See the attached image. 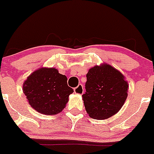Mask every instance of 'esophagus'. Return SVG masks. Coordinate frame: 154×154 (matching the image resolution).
Wrapping results in <instances>:
<instances>
[{"label":"esophagus","instance_id":"obj_1","mask_svg":"<svg viewBox=\"0 0 154 154\" xmlns=\"http://www.w3.org/2000/svg\"><path fill=\"white\" fill-rule=\"evenodd\" d=\"M84 88L83 85H79V86L77 88H74V92H75V94H79V95H82L84 93Z\"/></svg>","mask_w":154,"mask_h":154}]
</instances>
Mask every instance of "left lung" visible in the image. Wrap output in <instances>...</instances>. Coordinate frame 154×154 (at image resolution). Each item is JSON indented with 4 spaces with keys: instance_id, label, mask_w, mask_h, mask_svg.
Listing matches in <instances>:
<instances>
[{
    "instance_id": "1",
    "label": "left lung",
    "mask_w": 154,
    "mask_h": 154,
    "mask_svg": "<svg viewBox=\"0 0 154 154\" xmlns=\"http://www.w3.org/2000/svg\"><path fill=\"white\" fill-rule=\"evenodd\" d=\"M82 95L85 110L90 118L106 119L117 112L128 97V83L122 73L109 64L89 69Z\"/></svg>"
}]
</instances>
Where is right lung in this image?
I'll return each instance as SVG.
<instances>
[{"instance_id": "1", "label": "right lung", "mask_w": 154, "mask_h": 154, "mask_svg": "<svg viewBox=\"0 0 154 154\" xmlns=\"http://www.w3.org/2000/svg\"><path fill=\"white\" fill-rule=\"evenodd\" d=\"M23 91L33 109L45 115L59 113L66 107L73 90L67 85V78L55 68L42 67L29 75Z\"/></svg>"}]
</instances>
